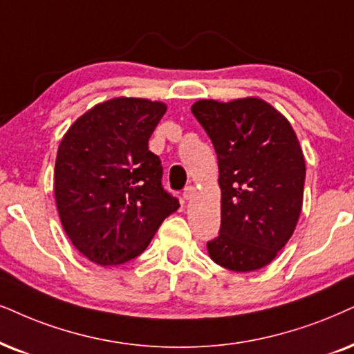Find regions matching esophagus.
I'll list each match as a JSON object with an SVG mask.
<instances>
[{"instance_id":"34e87169","label":"esophagus","mask_w":354,"mask_h":354,"mask_svg":"<svg viewBox=\"0 0 354 354\" xmlns=\"http://www.w3.org/2000/svg\"><path fill=\"white\" fill-rule=\"evenodd\" d=\"M192 196H194V187L192 186H186L185 189H183V199H186V201H189Z\"/></svg>"}]
</instances>
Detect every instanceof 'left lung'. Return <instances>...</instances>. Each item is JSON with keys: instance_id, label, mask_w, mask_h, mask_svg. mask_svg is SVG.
<instances>
[{"instance_id": "1", "label": "left lung", "mask_w": 354, "mask_h": 354, "mask_svg": "<svg viewBox=\"0 0 354 354\" xmlns=\"http://www.w3.org/2000/svg\"><path fill=\"white\" fill-rule=\"evenodd\" d=\"M194 118L218 160L221 230L209 257L230 271L270 265L296 229L306 160L292 125L259 97L196 101Z\"/></svg>"}]
</instances>
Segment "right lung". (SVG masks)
<instances>
[{
	"label": "right lung",
	"mask_w": 354,
	"mask_h": 354,
	"mask_svg": "<svg viewBox=\"0 0 354 354\" xmlns=\"http://www.w3.org/2000/svg\"><path fill=\"white\" fill-rule=\"evenodd\" d=\"M167 104L114 97L75 120L58 145L53 191L65 234L101 266L131 261L180 207L149 138Z\"/></svg>",
	"instance_id": "right-lung-1"
}]
</instances>
